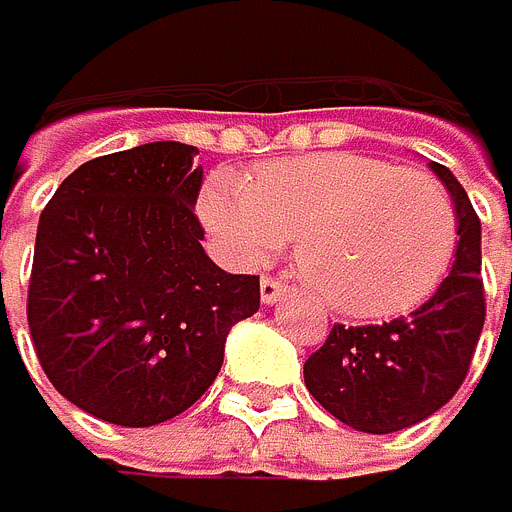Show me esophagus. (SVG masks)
Masks as SVG:
<instances>
[{
	"label": "esophagus",
	"instance_id": "esophagus-1",
	"mask_svg": "<svg viewBox=\"0 0 512 512\" xmlns=\"http://www.w3.org/2000/svg\"><path fill=\"white\" fill-rule=\"evenodd\" d=\"M282 291H285V282H278V278H272V275H262V282H259L262 304H275L278 298H282Z\"/></svg>",
	"mask_w": 512,
	"mask_h": 512
}]
</instances>
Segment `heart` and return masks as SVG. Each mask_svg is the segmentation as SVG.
<instances>
[{
  "mask_svg": "<svg viewBox=\"0 0 512 512\" xmlns=\"http://www.w3.org/2000/svg\"><path fill=\"white\" fill-rule=\"evenodd\" d=\"M198 214L240 266H259L295 238L317 298L346 317H391L446 282L458 246L455 205L436 176L378 156L333 150L217 172Z\"/></svg>",
  "mask_w": 512,
  "mask_h": 512,
  "instance_id": "b5f03b06",
  "label": "heart"
}]
</instances>
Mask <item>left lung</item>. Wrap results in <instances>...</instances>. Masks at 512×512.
I'll return each mask as SVG.
<instances>
[{"label":"left lung","instance_id":"8db88e82","mask_svg":"<svg viewBox=\"0 0 512 512\" xmlns=\"http://www.w3.org/2000/svg\"><path fill=\"white\" fill-rule=\"evenodd\" d=\"M458 217L455 262L436 295L407 317L333 330L304 362L314 401L362 433H397L426 420L462 388L484 327L481 221L465 189L442 163H430Z\"/></svg>","mask_w":512,"mask_h":512}]
</instances>
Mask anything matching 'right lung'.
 Listing matches in <instances>:
<instances>
[{
    "mask_svg": "<svg viewBox=\"0 0 512 512\" xmlns=\"http://www.w3.org/2000/svg\"><path fill=\"white\" fill-rule=\"evenodd\" d=\"M195 147L156 140L82 163L41 211L28 330L66 401L115 426L189 410L259 311V275L208 259Z\"/></svg>",
    "mask_w": 512,
    "mask_h": 512,
    "instance_id": "right-lung-1",
    "label": "right lung"
}]
</instances>
